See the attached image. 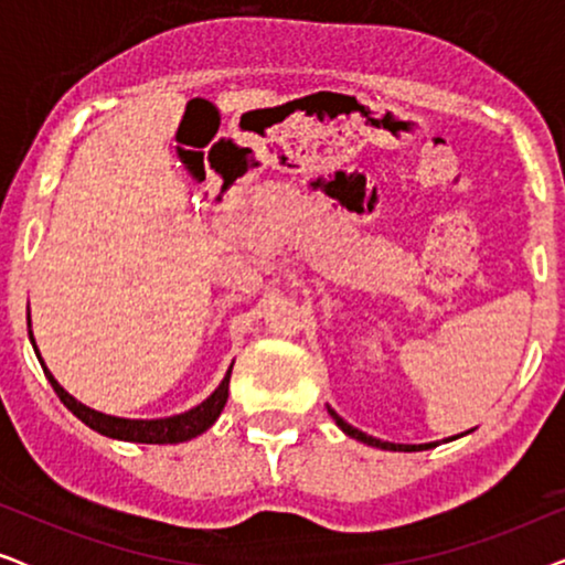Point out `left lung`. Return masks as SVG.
Segmentation results:
<instances>
[{
	"mask_svg": "<svg viewBox=\"0 0 565 565\" xmlns=\"http://www.w3.org/2000/svg\"><path fill=\"white\" fill-rule=\"evenodd\" d=\"M327 408H329L331 419L337 422V427L342 429L347 437L358 439V443H365V445H370V447H381V450H393V452H416V450H431V447H437V443H427V445H398V443H385V439L370 437V435H365V431H360L358 427H352V424H347V422L342 419V416H339L331 406H327ZM466 435H468V431H466ZM452 439H458V437H447L445 443H452Z\"/></svg>",
	"mask_w": 565,
	"mask_h": 565,
	"instance_id": "1",
	"label": "left lung"
}]
</instances>
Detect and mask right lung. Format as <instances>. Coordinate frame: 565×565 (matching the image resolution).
Returning a JSON list of instances; mask_svg holds the SVG:
<instances>
[{
  "mask_svg": "<svg viewBox=\"0 0 565 565\" xmlns=\"http://www.w3.org/2000/svg\"><path fill=\"white\" fill-rule=\"evenodd\" d=\"M28 327H30V313H28ZM28 334H30V344H33L38 360H41L45 377H49L53 391H56V396L64 401V406L76 416V419H82L89 429H95L105 437L122 439V443H141V445L188 443V439L203 435L205 429L213 427L215 419H218L223 406H226V401H228V383H231V370H234V362L228 365L218 388H215L211 396L203 401V404H198L195 408H190V412H184V414L164 416V419H122V416L95 412V408L84 406L82 401H76L72 396V393L64 391V385H61L56 377H53L51 370L45 367L41 352H38L33 331H28Z\"/></svg>",
  "mask_w": 565,
  "mask_h": 565,
  "instance_id": "add662e5",
  "label": "right lung"
}]
</instances>
